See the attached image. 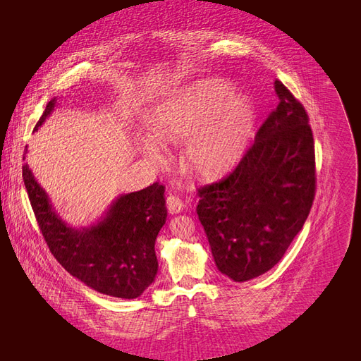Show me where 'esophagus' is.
<instances>
[{"instance_id": "obj_1", "label": "esophagus", "mask_w": 361, "mask_h": 361, "mask_svg": "<svg viewBox=\"0 0 361 361\" xmlns=\"http://www.w3.org/2000/svg\"><path fill=\"white\" fill-rule=\"evenodd\" d=\"M166 207H168L169 214H178V212L183 211L184 202H183V199L178 197L177 195H169V196L166 197Z\"/></svg>"}]
</instances>
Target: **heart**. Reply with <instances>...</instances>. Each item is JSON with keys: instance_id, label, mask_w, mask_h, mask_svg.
Masks as SVG:
<instances>
[{"instance_id": "b5f03b06", "label": "heart", "mask_w": 361, "mask_h": 361, "mask_svg": "<svg viewBox=\"0 0 361 361\" xmlns=\"http://www.w3.org/2000/svg\"><path fill=\"white\" fill-rule=\"evenodd\" d=\"M252 102L219 80L185 87L162 104L154 118L158 136L187 142L185 165L202 178H218L238 162L255 127ZM155 150V147H152Z\"/></svg>"}]
</instances>
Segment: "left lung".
I'll return each mask as SVG.
<instances>
[{
  "label": "left lung",
  "instance_id": "8db88e82",
  "mask_svg": "<svg viewBox=\"0 0 361 361\" xmlns=\"http://www.w3.org/2000/svg\"><path fill=\"white\" fill-rule=\"evenodd\" d=\"M279 104L224 178L199 187L196 212L218 269L237 282L272 269L305 225L316 195L306 108L275 80Z\"/></svg>",
  "mask_w": 361,
  "mask_h": 361
}]
</instances>
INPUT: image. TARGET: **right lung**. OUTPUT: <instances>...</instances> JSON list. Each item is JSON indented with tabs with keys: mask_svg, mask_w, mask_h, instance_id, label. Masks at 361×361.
<instances>
[{
	"mask_svg": "<svg viewBox=\"0 0 361 361\" xmlns=\"http://www.w3.org/2000/svg\"><path fill=\"white\" fill-rule=\"evenodd\" d=\"M49 101L35 130L54 109ZM25 159V157H23ZM23 181L49 252L61 267L98 293L136 298L158 272L155 240L166 219L165 185L158 181L121 196L105 219L87 230H71L55 215L47 193L23 165Z\"/></svg>",
	"mask_w": 361,
	"mask_h": 361,
	"instance_id": "add662e5",
	"label": "right lung"
}]
</instances>
